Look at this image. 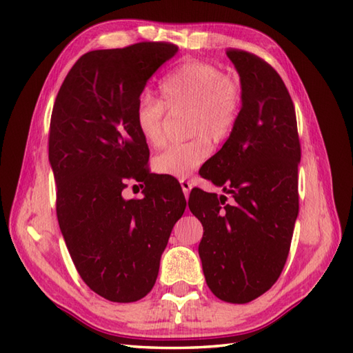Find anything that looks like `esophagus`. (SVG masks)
Segmentation results:
<instances>
[{"label":"esophagus","mask_w":353,"mask_h":353,"mask_svg":"<svg viewBox=\"0 0 353 353\" xmlns=\"http://www.w3.org/2000/svg\"><path fill=\"white\" fill-rule=\"evenodd\" d=\"M181 186H182V191H183V194H185V197L188 199L190 197V192H191V183L188 182V181H181Z\"/></svg>","instance_id":"obj_1"}]
</instances>
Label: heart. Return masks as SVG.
Returning <instances> with one entry per match:
<instances>
[{"label":"heart","instance_id":"obj_1","mask_svg":"<svg viewBox=\"0 0 353 353\" xmlns=\"http://www.w3.org/2000/svg\"><path fill=\"white\" fill-rule=\"evenodd\" d=\"M161 100L168 109H191L190 133H205L211 139L226 138L234 129L241 109V89L235 80L211 63L186 62L171 71L159 85ZM134 125L150 147L163 141V105L142 97L134 108ZM211 153L206 138L199 137L172 144L154 157L153 168L159 174L186 179Z\"/></svg>","mask_w":353,"mask_h":353}]
</instances>
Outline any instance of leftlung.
Returning a JSON list of instances; mask_svg holds the SVG:
<instances>
[{
  "mask_svg": "<svg viewBox=\"0 0 353 353\" xmlns=\"http://www.w3.org/2000/svg\"><path fill=\"white\" fill-rule=\"evenodd\" d=\"M226 54L239 76L241 109L200 174L232 200L196 188L188 205L203 226L199 254L208 287L224 302L247 303L273 287L288 258L301 144L279 74L247 51Z\"/></svg>",
  "mask_w": 353,
  "mask_h": 353,
  "instance_id": "obj_1",
  "label": "left lung"
}]
</instances>
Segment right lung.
Wrapping results in <instances>:
<instances>
[{"label": "right lung", "instance_id": "right-lung-1", "mask_svg": "<svg viewBox=\"0 0 353 353\" xmlns=\"http://www.w3.org/2000/svg\"><path fill=\"white\" fill-rule=\"evenodd\" d=\"M165 42L95 50L66 76L52 108L48 159L57 185V220L81 279L110 302L147 296L186 200L172 179L148 174V147L134 108L150 77L176 56ZM144 181L145 197L122 190Z\"/></svg>", "mask_w": 353, "mask_h": 353}]
</instances>
